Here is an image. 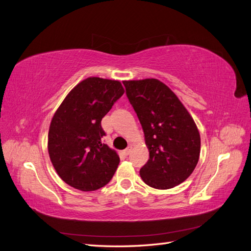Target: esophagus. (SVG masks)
Returning a JSON list of instances; mask_svg holds the SVG:
<instances>
[{
  "label": "esophagus",
  "instance_id": "obj_1",
  "mask_svg": "<svg viewBox=\"0 0 251 251\" xmlns=\"http://www.w3.org/2000/svg\"><path fill=\"white\" fill-rule=\"evenodd\" d=\"M131 151H132V148H131V147H128L127 149H126V150L124 151V154H125L126 156H127L128 154H130V153H131Z\"/></svg>",
  "mask_w": 251,
  "mask_h": 251
}]
</instances>
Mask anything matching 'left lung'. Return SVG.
Here are the masks:
<instances>
[{"instance_id": "left-lung-1", "label": "left lung", "mask_w": 251, "mask_h": 251, "mask_svg": "<svg viewBox=\"0 0 251 251\" xmlns=\"http://www.w3.org/2000/svg\"><path fill=\"white\" fill-rule=\"evenodd\" d=\"M144 133L150 158L140 169L146 184L169 189L185 181L199 161L201 138L177 95L159 79L124 80Z\"/></svg>"}]
</instances>
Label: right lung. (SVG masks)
<instances>
[{
	"label": "right lung",
	"mask_w": 251,
	"mask_h": 251,
	"mask_svg": "<svg viewBox=\"0 0 251 251\" xmlns=\"http://www.w3.org/2000/svg\"><path fill=\"white\" fill-rule=\"evenodd\" d=\"M119 80L88 77L67 94L53 115L48 153L68 185L92 192L109 183L119 164L116 151L101 142V119L123 96Z\"/></svg>",
	"instance_id": "add662e5"
}]
</instances>
